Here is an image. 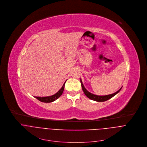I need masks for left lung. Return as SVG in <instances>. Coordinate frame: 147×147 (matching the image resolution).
<instances>
[{
	"label": "left lung",
	"instance_id": "left-lung-1",
	"mask_svg": "<svg viewBox=\"0 0 147 147\" xmlns=\"http://www.w3.org/2000/svg\"><path fill=\"white\" fill-rule=\"evenodd\" d=\"M80 83H81V85H82V90H83L84 93L85 94V95H86L88 98H90V99H91V100H94V101H98V102L105 101H107V100H108L111 98L113 97L114 96H115L117 93H118L121 91V89H122V87H121V89H120L118 91H117L116 92H115V93H113V94H109V95H107V96H97V95H94V94H92V93H91L88 92V91L85 89V87H84V86H83V84L81 80H80Z\"/></svg>",
	"mask_w": 147,
	"mask_h": 147
}]
</instances>
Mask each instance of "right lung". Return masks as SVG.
<instances>
[{
  "instance_id": "add662e5",
  "label": "right lung",
  "mask_w": 147,
  "mask_h": 147,
  "mask_svg": "<svg viewBox=\"0 0 147 147\" xmlns=\"http://www.w3.org/2000/svg\"><path fill=\"white\" fill-rule=\"evenodd\" d=\"M65 83L63 84V86H62L61 89L58 91L57 93H55V94L51 96H49V97H36L35 98H37L38 100H39L41 102H53L54 101H55V100H57V98H59L63 94L64 89V86H65Z\"/></svg>"
}]
</instances>
